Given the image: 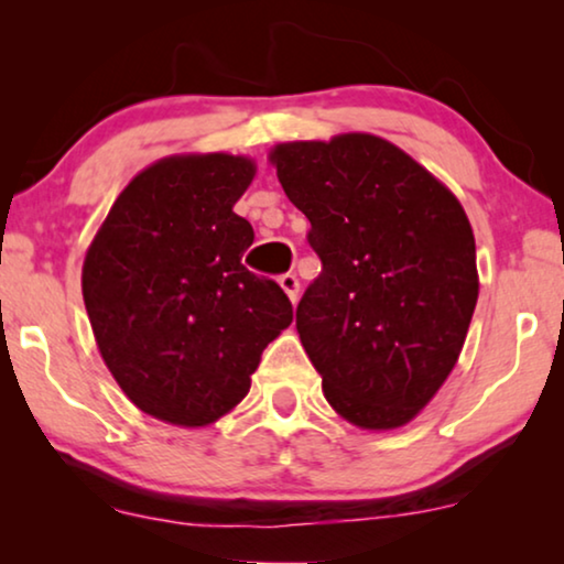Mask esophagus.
<instances>
[{
    "label": "esophagus",
    "instance_id": "obj_1",
    "mask_svg": "<svg viewBox=\"0 0 564 564\" xmlns=\"http://www.w3.org/2000/svg\"><path fill=\"white\" fill-rule=\"evenodd\" d=\"M280 288L288 292V297L292 300V303H295L297 300V292H300V280L292 272H288V274H282L280 276Z\"/></svg>",
    "mask_w": 564,
    "mask_h": 564
}]
</instances>
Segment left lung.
Wrapping results in <instances>:
<instances>
[{
  "label": "left lung",
  "instance_id": "1",
  "mask_svg": "<svg viewBox=\"0 0 564 564\" xmlns=\"http://www.w3.org/2000/svg\"><path fill=\"white\" fill-rule=\"evenodd\" d=\"M272 161L323 264L295 313L323 395L354 426H403L449 377L473 321L467 215L377 135L284 143Z\"/></svg>",
  "mask_w": 564,
  "mask_h": 564
}]
</instances>
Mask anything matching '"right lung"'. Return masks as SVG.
Here are the masks:
<instances>
[{
  "label": "right lung",
  "instance_id": "1",
  "mask_svg": "<svg viewBox=\"0 0 564 564\" xmlns=\"http://www.w3.org/2000/svg\"><path fill=\"white\" fill-rule=\"evenodd\" d=\"M253 180L243 156H172L135 176L91 241L84 305L122 392L176 426L241 403L292 303L241 264L251 223L234 213Z\"/></svg>",
  "mask_w": 564,
  "mask_h": 564
}]
</instances>
